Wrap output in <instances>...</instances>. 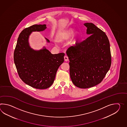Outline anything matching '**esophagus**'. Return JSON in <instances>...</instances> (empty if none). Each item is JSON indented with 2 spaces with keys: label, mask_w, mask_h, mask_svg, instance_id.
Instances as JSON below:
<instances>
[{
  "label": "esophagus",
  "mask_w": 127,
  "mask_h": 127,
  "mask_svg": "<svg viewBox=\"0 0 127 127\" xmlns=\"http://www.w3.org/2000/svg\"><path fill=\"white\" fill-rule=\"evenodd\" d=\"M64 60H65V62H67V61H68V57L67 56H64Z\"/></svg>",
  "instance_id": "34e87169"
}]
</instances>
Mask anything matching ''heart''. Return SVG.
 Masks as SVG:
<instances>
[{
	"label": "heart",
	"instance_id": "obj_1",
	"mask_svg": "<svg viewBox=\"0 0 127 127\" xmlns=\"http://www.w3.org/2000/svg\"><path fill=\"white\" fill-rule=\"evenodd\" d=\"M74 31L72 28H69L63 31L58 38V40L61 42L67 40L73 34ZM75 42V40L72 41V42Z\"/></svg>",
	"mask_w": 127,
	"mask_h": 127
}]
</instances>
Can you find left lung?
<instances>
[{
    "instance_id": "left-lung-1",
    "label": "left lung",
    "mask_w": 127,
    "mask_h": 127,
    "mask_svg": "<svg viewBox=\"0 0 127 127\" xmlns=\"http://www.w3.org/2000/svg\"><path fill=\"white\" fill-rule=\"evenodd\" d=\"M90 35L66 51L70 75L74 84L81 88L93 87L101 82L110 69V43L104 32L91 23L84 24Z\"/></svg>"
}]
</instances>
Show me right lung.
Here are the masks:
<instances>
[{"mask_svg": "<svg viewBox=\"0 0 127 127\" xmlns=\"http://www.w3.org/2000/svg\"><path fill=\"white\" fill-rule=\"evenodd\" d=\"M46 29L45 25H34L23 30L18 38L14 53V64L20 79L26 84L39 89L51 87L57 70L64 61V53L52 54L45 48L34 51L29 45V37L32 32Z\"/></svg>", "mask_w": 127, "mask_h": 127, "instance_id": "add662e5", "label": "right lung"}]
</instances>
